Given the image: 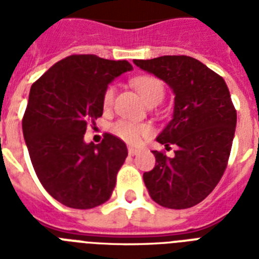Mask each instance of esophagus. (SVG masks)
Returning <instances> with one entry per match:
<instances>
[{"label": "esophagus", "mask_w": 259, "mask_h": 259, "mask_svg": "<svg viewBox=\"0 0 259 259\" xmlns=\"http://www.w3.org/2000/svg\"><path fill=\"white\" fill-rule=\"evenodd\" d=\"M138 152H140V149H138V148H133V146H129V149H127L129 156H134V154H137Z\"/></svg>", "instance_id": "1"}]
</instances>
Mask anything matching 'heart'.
Here are the masks:
<instances>
[{
    "instance_id": "1",
    "label": "heart",
    "mask_w": 259,
    "mask_h": 259,
    "mask_svg": "<svg viewBox=\"0 0 259 259\" xmlns=\"http://www.w3.org/2000/svg\"><path fill=\"white\" fill-rule=\"evenodd\" d=\"M132 83L148 105L158 103L164 97V91H165L164 84L156 76L141 75V76L134 78ZM114 94H115L114 86L110 84V86L106 87L105 91H103V97H102V105L105 109L111 107L114 102ZM111 132L123 141L129 142V144H137L141 138L148 137L152 133V127L148 123H142V122L119 119L111 125Z\"/></svg>"
}]
</instances>
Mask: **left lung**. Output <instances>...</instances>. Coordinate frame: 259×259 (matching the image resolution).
Returning a JSON list of instances; mask_svg holds the SVG:
<instances>
[{
  "mask_svg": "<svg viewBox=\"0 0 259 259\" xmlns=\"http://www.w3.org/2000/svg\"><path fill=\"white\" fill-rule=\"evenodd\" d=\"M142 70L168 83L175 111L157 141L175 156L153 150L156 165L144 173L150 197L157 204L184 209L204 200L221 181L229 162L237 126V110L221 75L184 55L134 60Z\"/></svg>",
  "mask_w": 259,
  "mask_h": 259,
  "instance_id": "1",
  "label": "left lung"
}]
</instances>
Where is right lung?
Returning a JSON list of instances; mask_svg holds the SVG:
<instances>
[{"instance_id": "right-lung-1", "label": "right lung", "mask_w": 259, "mask_h": 259, "mask_svg": "<svg viewBox=\"0 0 259 259\" xmlns=\"http://www.w3.org/2000/svg\"><path fill=\"white\" fill-rule=\"evenodd\" d=\"M133 67L126 60L71 55L32 84L22 133L38 180L59 203L89 209L107 201L127 157L121 138L105 133L101 144L83 141L102 117L103 91Z\"/></svg>"}]
</instances>
